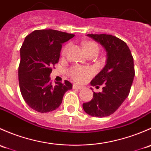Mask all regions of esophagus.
Returning a JSON list of instances; mask_svg holds the SVG:
<instances>
[{"label":"esophagus","mask_w":151,"mask_h":151,"mask_svg":"<svg viewBox=\"0 0 151 151\" xmlns=\"http://www.w3.org/2000/svg\"><path fill=\"white\" fill-rule=\"evenodd\" d=\"M73 88H78V89H81V88H83V87L82 86H81V85L73 84Z\"/></svg>","instance_id":"1"}]
</instances>
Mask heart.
<instances>
[{
    "label": "heart",
    "mask_w": 151,
    "mask_h": 151,
    "mask_svg": "<svg viewBox=\"0 0 151 151\" xmlns=\"http://www.w3.org/2000/svg\"><path fill=\"white\" fill-rule=\"evenodd\" d=\"M70 44L65 45L62 49V55L64 56L69 47ZM84 49L86 51V54L91 52H96L98 53L99 46L94 41H88L83 44ZM93 71L88 67H82L79 65H73L68 70V75L70 77L72 78L74 81L77 82H83L86 81L88 78L92 75Z\"/></svg>",
    "instance_id": "b5f03b06"
}]
</instances>
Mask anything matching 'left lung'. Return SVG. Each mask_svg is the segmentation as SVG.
<instances>
[{
	"label": "left lung",
	"mask_w": 151,
	"mask_h": 151,
	"mask_svg": "<svg viewBox=\"0 0 151 151\" xmlns=\"http://www.w3.org/2000/svg\"><path fill=\"white\" fill-rule=\"evenodd\" d=\"M100 43L108 54L106 65L91 84L102 92L93 93L91 101L83 104L84 111L94 117L109 116L119 109L129 94L135 75L133 57L127 43L120 38L107 34H88Z\"/></svg>",
	"instance_id": "left-lung-1"
}]
</instances>
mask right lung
<instances>
[{"label": "right lung", "mask_w": 151, "mask_h": 151, "mask_svg": "<svg viewBox=\"0 0 151 151\" xmlns=\"http://www.w3.org/2000/svg\"><path fill=\"white\" fill-rule=\"evenodd\" d=\"M73 34L55 29H37L25 37L20 49L19 84L23 99L29 107L39 113H48L60 107L63 96L72 83L55 82L50 76L58 63L62 44Z\"/></svg>", "instance_id": "right-lung-1"}]
</instances>
